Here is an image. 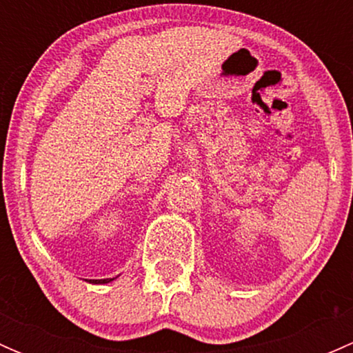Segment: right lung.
Instances as JSON below:
<instances>
[{
	"mask_svg": "<svg viewBox=\"0 0 353 353\" xmlns=\"http://www.w3.org/2000/svg\"><path fill=\"white\" fill-rule=\"evenodd\" d=\"M112 280L114 279H102V280H94V282H92V280H90V282L92 283H109V282H112Z\"/></svg>",
	"mask_w": 353,
	"mask_h": 353,
	"instance_id": "1",
	"label": "right lung"
}]
</instances>
